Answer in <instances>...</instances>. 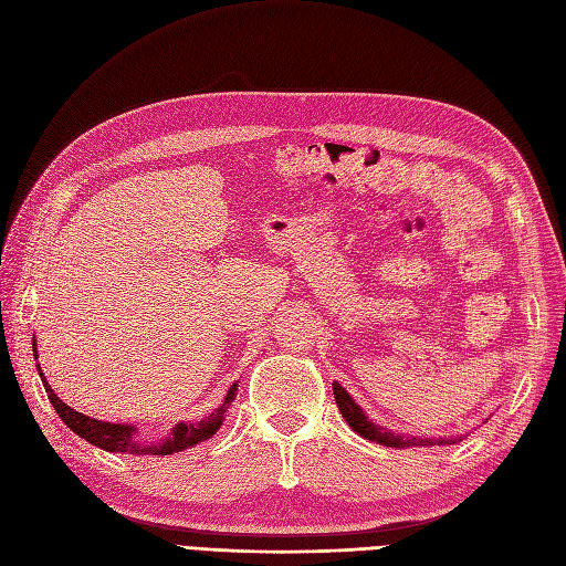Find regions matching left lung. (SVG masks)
I'll list each match as a JSON object with an SVG mask.
<instances>
[{
    "label": "left lung",
    "instance_id": "obj_1",
    "mask_svg": "<svg viewBox=\"0 0 566 566\" xmlns=\"http://www.w3.org/2000/svg\"><path fill=\"white\" fill-rule=\"evenodd\" d=\"M333 394H335V401L342 418L349 422V427L354 432L361 434L364 439L370 441H378L385 443V447H394V449H401V447H443V443H455V439H430V437H403V434H394L391 430H380L378 424H373L366 416L364 410L354 403V399L347 394V389L342 387L339 382H333Z\"/></svg>",
    "mask_w": 566,
    "mask_h": 566
}]
</instances>
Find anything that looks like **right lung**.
<instances>
[{"label": "right lung", "instance_id": "obj_1", "mask_svg": "<svg viewBox=\"0 0 566 566\" xmlns=\"http://www.w3.org/2000/svg\"><path fill=\"white\" fill-rule=\"evenodd\" d=\"M32 352H35V347H32ZM38 356V352H35ZM40 368V366H38ZM40 378L44 382V389L49 394V401L51 406H54V410L59 413V418L71 427V430L87 439L90 443H94V447L104 449V451H111V453H129V455H172V453H179V451H186L196 447L198 441L202 439H210L217 430L221 420H224V413L227 408L231 406V401L235 399V391H238V385H233L227 394L224 403H221L214 413H210L205 420L200 422H179L172 434H169L167 439H160V441H136L134 439V427L129 424H113V422H101V420H94L90 416H82L77 413L75 408L65 406L54 389H51V385H46L44 375L40 370Z\"/></svg>", "mask_w": 566, "mask_h": 566}]
</instances>
